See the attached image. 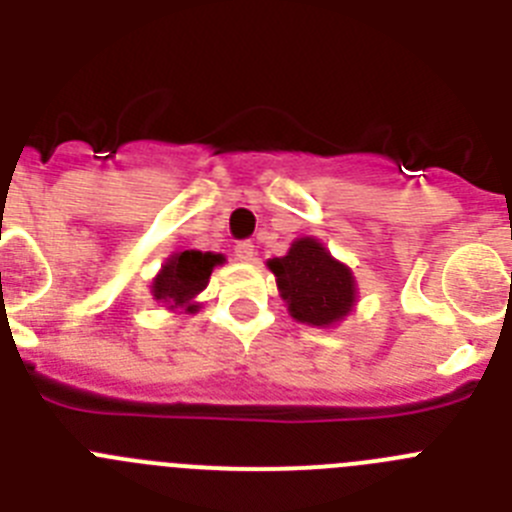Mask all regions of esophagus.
Wrapping results in <instances>:
<instances>
[{"label": "esophagus", "mask_w": 512, "mask_h": 512, "mask_svg": "<svg viewBox=\"0 0 512 512\" xmlns=\"http://www.w3.org/2000/svg\"><path fill=\"white\" fill-rule=\"evenodd\" d=\"M253 256H256V248H253L251 241L235 243V259H238V261H253Z\"/></svg>", "instance_id": "obj_1"}]
</instances>
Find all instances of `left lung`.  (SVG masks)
<instances>
[{
  "instance_id": "obj_1",
  "label": "left lung",
  "mask_w": 512,
  "mask_h": 512,
  "mask_svg": "<svg viewBox=\"0 0 512 512\" xmlns=\"http://www.w3.org/2000/svg\"><path fill=\"white\" fill-rule=\"evenodd\" d=\"M289 315L305 325L328 328L346 318L356 305V279L346 264L325 251L318 238H297L287 256L266 261Z\"/></svg>"
}]
</instances>
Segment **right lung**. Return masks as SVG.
<instances>
[{
    "instance_id": "1",
    "label": "right lung",
    "mask_w": 512,
    "mask_h": 512,
    "mask_svg": "<svg viewBox=\"0 0 512 512\" xmlns=\"http://www.w3.org/2000/svg\"><path fill=\"white\" fill-rule=\"evenodd\" d=\"M223 253L210 251H179L166 259L161 271L151 284L153 300L166 302L169 310H187L194 312V297L210 282V274L217 264H223Z\"/></svg>"
}]
</instances>
